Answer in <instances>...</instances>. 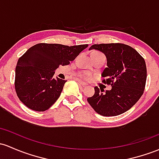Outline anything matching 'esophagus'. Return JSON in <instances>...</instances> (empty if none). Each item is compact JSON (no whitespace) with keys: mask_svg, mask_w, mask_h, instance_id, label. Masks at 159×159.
I'll list each match as a JSON object with an SVG mask.
<instances>
[{"mask_svg":"<svg viewBox=\"0 0 159 159\" xmlns=\"http://www.w3.org/2000/svg\"><path fill=\"white\" fill-rule=\"evenodd\" d=\"M78 84H79L80 85H81V86H86L87 84L85 82H84V81H78Z\"/></svg>","mask_w":159,"mask_h":159,"instance_id":"1","label":"esophagus"}]
</instances>
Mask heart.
<instances>
[{
    "mask_svg": "<svg viewBox=\"0 0 159 159\" xmlns=\"http://www.w3.org/2000/svg\"><path fill=\"white\" fill-rule=\"evenodd\" d=\"M93 53H97V54H101L100 53H98V52H94ZM84 77H86V75H84Z\"/></svg>",
    "mask_w": 159,
    "mask_h": 159,
    "instance_id": "b5f03b06",
    "label": "heart"
}]
</instances>
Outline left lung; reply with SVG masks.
Masks as SVG:
<instances>
[{
	"label": "left lung",
	"instance_id": "obj_1",
	"mask_svg": "<svg viewBox=\"0 0 159 159\" xmlns=\"http://www.w3.org/2000/svg\"><path fill=\"white\" fill-rule=\"evenodd\" d=\"M96 50L105 54L107 67L102 76L103 82L111 84L110 90H99L88 102L102 116H116L125 112L143 95L146 81V66L144 59L131 47L124 43L93 44L89 50Z\"/></svg>",
	"mask_w": 159,
	"mask_h": 159
}]
</instances>
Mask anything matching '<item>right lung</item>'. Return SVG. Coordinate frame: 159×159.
<instances>
[{"label":"right lung","instance_id":"add662e5","mask_svg":"<svg viewBox=\"0 0 159 159\" xmlns=\"http://www.w3.org/2000/svg\"><path fill=\"white\" fill-rule=\"evenodd\" d=\"M88 46L38 43L29 48L19 59L16 67L15 89L21 102L37 111L51 107L66 82L54 78L55 70L60 66L69 65Z\"/></svg>","mask_w":159,"mask_h":159}]
</instances>
